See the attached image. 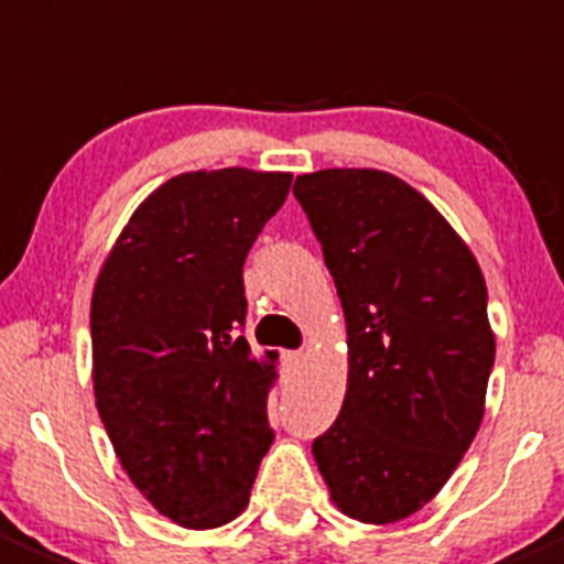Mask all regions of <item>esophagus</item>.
<instances>
[{
  "label": "esophagus",
  "instance_id": "34e87169",
  "mask_svg": "<svg viewBox=\"0 0 564 564\" xmlns=\"http://www.w3.org/2000/svg\"><path fill=\"white\" fill-rule=\"evenodd\" d=\"M303 361H306V354H300V350H286L283 354V367L286 370H297V367H303Z\"/></svg>",
  "mask_w": 564,
  "mask_h": 564
}]
</instances>
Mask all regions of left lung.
Segmentation results:
<instances>
[{"label": "left lung", "mask_w": 564, "mask_h": 564, "mask_svg": "<svg viewBox=\"0 0 564 564\" xmlns=\"http://www.w3.org/2000/svg\"><path fill=\"white\" fill-rule=\"evenodd\" d=\"M294 197L347 323L345 403L312 454L347 518L394 523L445 487L481 425L487 283L448 219L389 172L319 170Z\"/></svg>", "instance_id": "8db88e82"}]
</instances>
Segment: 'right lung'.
Returning <instances> with one entry per match:
<instances>
[{
  "instance_id": "1",
  "label": "right lung",
  "mask_w": 564,
  "mask_h": 564,
  "mask_svg": "<svg viewBox=\"0 0 564 564\" xmlns=\"http://www.w3.org/2000/svg\"><path fill=\"white\" fill-rule=\"evenodd\" d=\"M289 172H183L133 210L91 297L94 398L141 496L186 529L245 512L272 445L278 354L256 359L245 258Z\"/></svg>"
}]
</instances>
